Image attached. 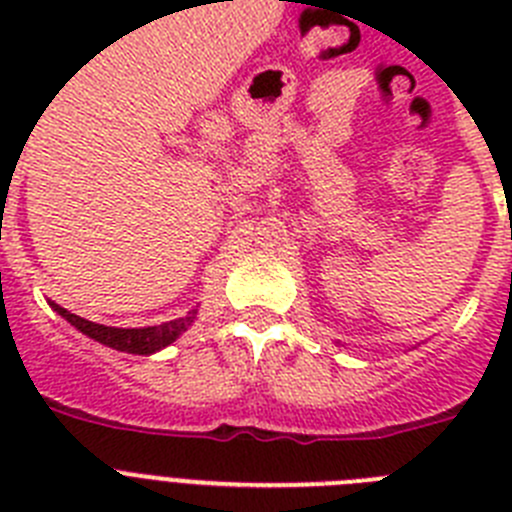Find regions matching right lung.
Returning a JSON list of instances; mask_svg holds the SVG:
<instances>
[{
  "mask_svg": "<svg viewBox=\"0 0 512 512\" xmlns=\"http://www.w3.org/2000/svg\"><path fill=\"white\" fill-rule=\"evenodd\" d=\"M53 310L61 315V318L69 320L71 325L81 330V333H87L89 338L94 341L104 343V346L117 348V351H125V354H153L158 348L169 346L171 341L179 338L182 330H187V325L194 320V312L189 318H179V320H169V323H161V325H153V328H107V325H99L92 323V320H84L74 312L63 310L61 305L51 302Z\"/></svg>",
  "mask_w": 512,
  "mask_h": 512,
  "instance_id": "obj_1",
  "label": "right lung"
}]
</instances>
